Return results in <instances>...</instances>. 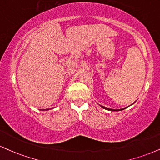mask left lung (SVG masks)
<instances>
[{"label":"left lung","mask_w":160,"mask_h":160,"mask_svg":"<svg viewBox=\"0 0 160 160\" xmlns=\"http://www.w3.org/2000/svg\"><path fill=\"white\" fill-rule=\"evenodd\" d=\"M102 108L105 109H107V110H111V111H120V110H123V109H124H124H109V108H107V107H103V106H101Z\"/></svg>","instance_id":"obj_1"}]
</instances>
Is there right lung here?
Wrapping results in <instances>:
<instances>
[{
  "label": "right lung",
  "mask_w": 160,
  "mask_h": 160,
  "mask_svg": "<svg viewBox=\"0 0 160 160\" xmlns=\"http://www.w3.org/2000/svg\"><path fill=\"white\" fill-rule=\"evenodd\" d=\"M42 110H45V109H42Z\"/></svg>",
  "instance_id": "add662e5"
}]
</instances>
